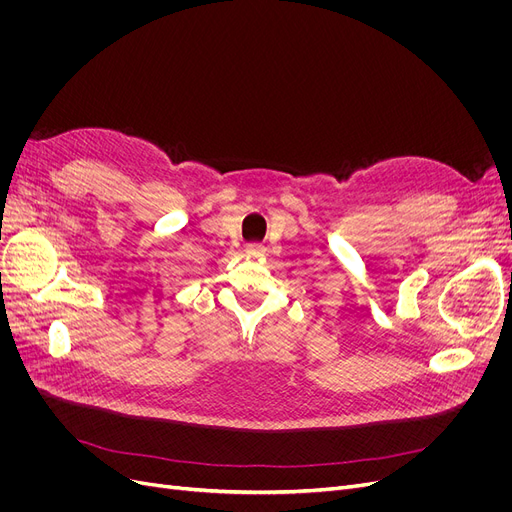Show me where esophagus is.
<instances>
[{
    "mask_svg": "<svg viewBox=\"0 0 512 512\" xmlns=\"http://www.w3.org/2000/svg\"><path fill=\"white\" fill-rule=\"evenodd\" d=\"M245 253H247V257H253V259H257V257H263L265 255V247L263 245H249L247 249H245Z\"/></svg>",
    "mask_w": 512,
    "mask_h": 512,
    "instance_id": "1",
    "label": "esophagus"
}]
</instances>
